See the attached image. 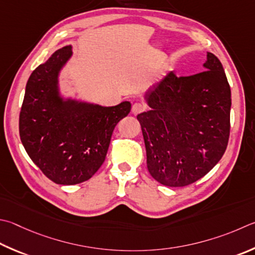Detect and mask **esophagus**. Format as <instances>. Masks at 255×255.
<instances>
[{
	"instance_id": "esophagus-1",
	"label": "esophagus",
	"mask_w": 255,
	"mask_h": 255,
	"mask_svg": "<svg viewBox=\"0 0 255 255\" xmlns=\"http://www.w3.org/2000/svg\"><path fill=\"white\" fill-rule=\"evenodd\" d=\"M143 110H145V106H143L142 104H140V103H135V104L132 105L131 113H132L133 115L140 114V113L143 112Z\"/></svg>"
}]
</instances>
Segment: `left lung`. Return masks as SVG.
Returning <instances> with one entry per match:
<instances>
[{"label":"left lung","instance_id":"1","mask_svg":"<svg viewBox=\"0 0 255 255\" xmlns=\"http://www.w3.org/2000/svg\"><path fill=\"white\" fill-rule=\"evenodd\" d=\"M205 71L177 77L173 71L148 91L150 110L137 116L147 168L169 187H183L219 163L230 137L231 89L223 66L207 52Z\"/></svg>","mask_w":255,"mask_h":255}]
</instances>
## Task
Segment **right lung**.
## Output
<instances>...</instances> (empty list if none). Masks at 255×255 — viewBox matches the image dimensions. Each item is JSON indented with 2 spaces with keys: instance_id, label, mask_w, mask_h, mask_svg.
<instances>
[{
  "instance_id": "1",
  "label": "right lung",
  "mask_w": 255,
  "mask_h": 255,
  "mask_svg": "<svg viewBox=\"0 0 255 255\" xmlns=\"http://www.w3.org/2000/svg\"><path fill=\"white\" fill-rule=\"evenodd\" d=\"M72 47L59 49L31 73L18 130L32 161L55 184L86 182L100 168L113 131L130 113L129 101L104 107L60 95L59 75Z\"/></svg>"
}]
</instances>
